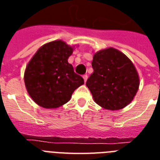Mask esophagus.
<instances>
[{
	"label": "esophagus",
	"mask_w": 160,
	"mask_h": 160,
	"mask_svg": "<svg viewBox=\"0 0 160 160\" xmlns=\"http://www.w3.org/2000/svg\"><path fill=\"white\" fill-rule=\"evenodd\" d=\"M83 79H84V81H85V83L86 82V80H87V79H88V75H83Z\"/></svg>",
	"instance_id": "obj_1"
}]
</instances>
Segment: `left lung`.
Here are the masks:
<instances>
[{"label":"left lung","instance_id":"1","mask_svg":"<svg viewBox=\"0 0 160 160\" xmlns=\"http://www.w3.org/2000/svg\"><path fill=\"white\" fill-rule=\"evenodd\" d=\"M93 74L86 86L98 105L110 110L123 109L136 95L139 75L131 60L114 48L98 51L93 57Z\"/></svg>","mask_w":160,"mask_h":160}]
</instances>
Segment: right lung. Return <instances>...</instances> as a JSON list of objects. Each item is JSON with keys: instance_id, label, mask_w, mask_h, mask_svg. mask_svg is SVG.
<instances>
[{"instance_id": "right-lung-1", "label": "right lung", "mask_w": 160, "mask_h": 160, "mask_svg": "<svg viewBox=\"0 0 160 160\" xmlns=\"http://www.w3.org/2000/svg\"><path fill=\"white\" fill-rule=\"evenodd\" d=\"M72 53V47L55 41L41 46L30 60L24 80L29 95L37 105L46 109L61 106L84 84V79L68 63Z\"/></svg>"}]
</instances>
